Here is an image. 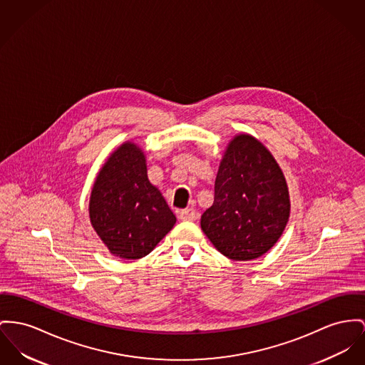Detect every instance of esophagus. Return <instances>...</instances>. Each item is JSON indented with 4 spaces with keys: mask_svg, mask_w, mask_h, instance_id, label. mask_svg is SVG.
<instances>
[{
    "mask_svg": "<svg viewBox=\"0 0 365 365\" xmlns=\"http://www.w3.org/2000/svg\"><path fill=\"white\" fill-rule=\"evenodd\" d=\"M178 219L182 220V221H192L196 219V210L194 207H188L185 210H181L178 213Z\"/></svg>",
    "mask_w": 365,
    "mask_h": 365,
    "instance_id": "1",
    "label": "esophagus"
}]
</instances>
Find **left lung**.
<instances>
[{
    "label": "left lung",
    "instance_id": "left-lung-1",
    "mask_svg": "<svg viewBox=\"0 0 365 365\" xmlns=\"http://www.w3.org/2000/svg\"><path fill=\"white\" fill-rule=\"evenodd\" d=\"M291 215L285 175L266 146L237 134L225 148L215 182V202L200 227L225 257L255 260L281 238Z\"/></svg>",
    "mask_w": 365,
    "mask_h": 365
}]
</instances>
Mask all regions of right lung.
<instances>
[{
    "instance_id": "obj_1",
    "label": "right lung",
    "mask_w": 365,
    "mask_h": 365,
    "mask_svg": "<svg viewBox=\"0 0 365 365\" xmlns=\"http://www.w3.org/2000/svg\"><path fill=\"white\" fill-rule=\"evenodd\" d=\"M88 213L108 250L125 260L149 255L175 224L163 195L148 180L144 150L133 141L118 146L101 168Z\"/></svg>"
}]
</instances>
